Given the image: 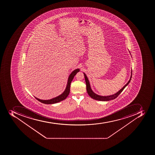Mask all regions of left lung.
<instances>
[{
    "mask_svg": "<svg viewBox=\"0 0 155 155\" xmlns=\"http://www.w3.org/2000/svg\"><path fill=\"white\" fill-rule=\"evenodd\" d=\"M84 78H85V79L86 84L87 91V93H88L89 96H90L91 97L94 99H95V100H99V101H109V100H113V99H114L117 98L118 96L120 94H121V92L124 90V89L126 88V87L127 86V85H128V84H129V82H130L131 79L132 71L130 78V79H129V81H128V82H127L119 91H118L116 94H113V95H109V96H100V95H97V94H95V93H94L93 91L91 90L90 82H89V80H88L86 75L85 73H84Z\"/></svg>",
    "mask_w": 155,
    "mask_h": 155,
    "instance_id": "obj_1",
    "label": "left lung"
}]
</instances>
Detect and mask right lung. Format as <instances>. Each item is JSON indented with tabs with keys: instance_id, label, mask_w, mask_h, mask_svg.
<instances>
[{
	"instance_id": "add662e5",
	"label": "right lung",
	"mask_w": 155,
	"mask_h": 155,
	"mask_svg": "<svg viewBox=\"0 0 155 155\" xmlns=\"http://www.w3.org/2000/svg\"><path fill=\"white\" fill-rule=\"evenodd\" d=\"M79 71V69H77L74 70V71H73L71 73V74H70L68 79V82H67L66 89L64 91V93H62L61 95H59V96H57L56 97L54 98L51 99L50 100H41L40 99L37 98L36 97H35L37 100L40 101V102L42 103L45 104H55V103H57L59 102H61V101H62V100H64V99L66 98V97H67L68 95H69V94L70 90V85H71L72 80L73 79L74 76Z\"/></svg>"
}]
</instances>
